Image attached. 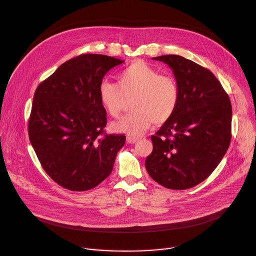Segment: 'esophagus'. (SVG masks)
<instances>
[{"label":"esophagus","mask_w":256,"mask_h":256,"mask_svg":"<svg viewBox=\"0 0 256 256\" xmlns=\"http://www.w3.org/2000/svg\"><path fill=\"white\" fill-rule=\"evenodd\" d=\"M138 138H134V136H128V138H126V140H128V144H134L136 142H138Z\"/></svg>","instance_id":"1"}]
</instances>
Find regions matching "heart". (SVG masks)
<instances>
[{
  "mask_svg": "<svg viewBox=\"0 0 256 256\" xmlns=\"http://www.w3.org/2000/svg\"><path fill=\"white\" fill-rule=\"evenodd\" d=\"M99 101L106 112L120 118L132 99L134 112L112 124L116 132L140 136L152 124H163L175 114L180 100L176 79L144 62L138 60L118 75V84L102 81L98 89Z\"/></svg>",
  "mask_w": 256,
  "mask_h": 256,
  "instance_id": "b5f03b06",
  "label": "heart"
}]
</instances>
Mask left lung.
I'll return each mask as SVG.
<instances>
[{
    "label": "left lung",
    "instance_id": "8db88e82",
    "mask_svg": "<svg viewBox=\"0 0 256 256\" xmlns=\"http://www.w3.org/2000/svg\"><path fill=\"white\" fill-rule=\"evenodd\" d=\"M153 60L171 68L180 100L174 116L151 136L146 169L164 188L188 190L206 179L229 148L231 101L212 72L196 62L177 54Z\"/></svg>",
    "mask_w": 256,
    "mask_h": 256
}]
</instances>
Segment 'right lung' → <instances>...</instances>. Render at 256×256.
<instances>
[{
	"label": "right lung",
	"mask_w": 256,
	"mask_h": 256,
	"mask_svg": "<svg viewBox=\"0 0 256 256\" xmlns=\"http://www.w3.org/2000/svg\"><path fill=\"white\" fill-rule=\"evenodd\" d=\"M124 60L104 54L72 58L42 82L33 97L28 134L42 168L72 192L96 188L114 169L124 134H107L98 89Z\"/></svg>",
	"instance_id": "add662e5"
}]
</instances>
